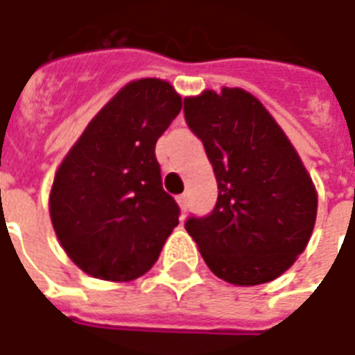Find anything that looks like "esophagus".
<instances>
[{
	"mask_svg": "<svg viewBox=\"0 0 355 355\" xmlns=\"http://www.w3.org/2000/svg\"><path fill=\"white\" fill-rule=\"evenodd\" d=\"M178 204H180L181 211H187V206H189L187 194H180V196H178Z\"/></svg>",
	"mask_w": 355,
	"mask_h": 355,
	"instance_id": "34e87169",
	"label": "esophagus"
}]
</instances>
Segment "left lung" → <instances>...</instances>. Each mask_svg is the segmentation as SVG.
<instances>
[{
	"label": "left lung",
	"mask_w": 355,
	"mask_h": 355,
	"mask_svg": "<svg viewBox=\"0 0 355 355\" xmlns=\"http://www.w3.org/2000/svg\"><path fill=\"white\" fill-rule=\"evenodd\" d=\"M185 119L206 148L217 204L185 223L207 268L236 286L281 277L313 236L318 194L273 116L241 87L185 98Z\"/></svg>",
	"instance_id": "8db88e82"
}]
</instances>
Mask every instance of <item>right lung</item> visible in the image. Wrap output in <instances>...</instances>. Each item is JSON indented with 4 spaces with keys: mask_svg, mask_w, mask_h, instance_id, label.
<instances>
[{
    "mask_svg": "<svg viewBox=\"0 0 355 355\" xmlns=\"http://www.w3.org/2000/svg\"><path fill=\"white\" fill-rule=\"evenodd\" d=\"M181 105L166 80H132L61 161L50 189V218L67 257L87 275L138 279L180 225V207L162 189L155 144Z\"/></svg>",
    "mask_w": 355,
    "mask_h": 355,
    "instance_id": "right-lung-1",
    "label": "right lung"
}]
</instances>
